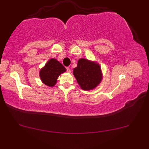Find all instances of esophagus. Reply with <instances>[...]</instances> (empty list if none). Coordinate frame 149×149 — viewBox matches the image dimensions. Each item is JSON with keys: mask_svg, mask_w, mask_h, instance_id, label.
Returning <instances> with one entry per match:
<instances>
[{"mask_svg": "<svg viewBox=\"0 0 149 149\" xmlns=\"http://www.w3.org/2000/svg\"><path fill=\"white\" fill-rule=\"evenodd\" d=\"M66 71H67L68 73H70V72H71L70 69L68 67H66Z\"/></svg>", "mask_w": 149, "mask_h": 149, "instance_id": "1", "label": "esophagus"}]
</instances>
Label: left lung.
I'll return each instance as SVG.
<instances>
[{
    "label": "left lung",
    "mask_w": 149,
    "mask_h": 149,
    "mask_svg": "<svg viewBox=\"0 0 149 149\" xmlns=\"http://www.w3.org/2000/svg\"><path fill=\"white\" fill-rule=\"evenodd\" d=\"M78 84L84 90H90L98 86L102 80L100 66L86 59H80L73 71Z\"/></svg>",
    "instance_id": "1"
}]
</instances>
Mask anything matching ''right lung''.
<instances>
[{
	"mask_svg": "<svg viewBox=\"0 0 149 149\" xmlns=\"http://www.w3.org/2000/svg\"><path fill=\"white\" fill-rule=\"evenodd\" d=\"M66 71V68L61 63L55 59H50L45 66L41 69L40 77L45 85L50 87L54 86L59 75Z\"/></svg>",
	"mask_w": 149,
	"mask_h": 149,
	"instance_id": "right-lung-1",
	"label": "right lung"
}]
</instances>
